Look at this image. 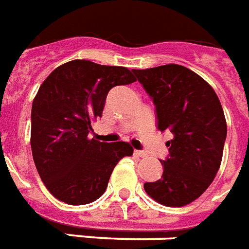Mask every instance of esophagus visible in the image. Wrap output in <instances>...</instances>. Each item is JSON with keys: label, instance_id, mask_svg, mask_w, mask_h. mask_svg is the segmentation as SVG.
I'll return each mask as SVG.
<instances>
[{"label": "esophagus", "instance_id": "obj_1", "mask_svg": "<svg viewBox=\"0 0 249 249\" xmlns=\"http://www.w3.org/2000/svg\"><path fill=\"white\" fill-rule=\"evenodd\" d=\"M134 156H137V157H146V153L142 152V150H134Z\"/></svg>", "mask_w": 249, "mask_h": 249}]
</instances>
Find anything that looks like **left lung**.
<instances>
[{"mask_svg":"<svg viewBox=\"0 0 249 249\" xmlns=\"http://www.w3.org/2000/svg\"><path fill=\"white\" fill-rule=\"evenodd\" d=\"M133 72L156 106L157 128L173 133L161 179L143 189L163 206H186L207 190L220 167L227 136L222 104L209 83L179 64Z\"/></svg>","mask_w":249,"mask_h":249,"instance_id":"1","label":"left lung"}]
</instances>
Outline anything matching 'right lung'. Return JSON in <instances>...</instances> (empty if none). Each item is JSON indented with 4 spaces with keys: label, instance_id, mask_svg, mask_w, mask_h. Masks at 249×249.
Instances as JSON below:
<instances>
[{
    "label": "right lung",
    "instance_id": "1",
    "mask_svg": "<svg viewBox=\"0 0 249 249\" xmlns=\"http://www.w3.org/2000/svg\"><path fill=\"white\" fill-rule=\"evenodd\" d=\"M136 82L126 67L76 59L59 66L38 89L31 108V152L40 179L55 198L80 206L100 198L128 142L89 139L108 92Z\"/></svg>",
    "mask_w": 249,
    "mask_h": 249
}]
</instances>
